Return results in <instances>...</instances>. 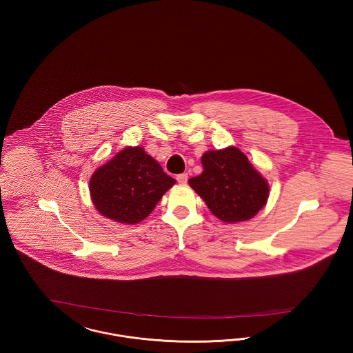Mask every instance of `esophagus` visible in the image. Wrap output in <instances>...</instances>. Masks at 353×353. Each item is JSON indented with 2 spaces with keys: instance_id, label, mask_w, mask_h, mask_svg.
Here are the masks:
<instances>
[{
  "instance_id": "obj_1",
  "label": "esophagus",
  "mask_w": 353,
  "mask_h": 353,
  "mask_svg": "<svg viewBox=\"0 0 353 353\" xmlns=\"http://www.w3.org/2000/svg\"><path fill=\"white\" fill-rule=\"evenodd\" d=\"M177 181H179L180 184H186V183H188V173L179 174V176H177Z\"/></svg>"
}]
</instances>
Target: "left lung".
I'll return each instance as SVG.
<instances>
[{
    "mask_svg": "<svg viewBox=\"0 0 353 353\" xmlns=\"http://www.w3.org/2000/svg\"><path fill=\"white\" fill-rule=\"evenodd\" d=\"M201 161L203 172L189 185L217 219L230 223L246 221L266 205L269 184L238 148L208 151Z\"/></svg>",
    "mask_w": 353,
    "mask_h": 353,
    "instance_id": "left-lung-1",
    "label": "left lung"
}]
</instances>
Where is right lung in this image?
Segmentation results:
<instances>
[{"mask_svg": "<svg viewBox=\"0 0 353 353\" xmlns=\"http://www.w3.org/2000/svg\"><path fill=\"white\" fill-rule=\"evenodd\" d=\"M174 183L141 147H127L94 172L90 193L103 216L134 225L151 214Z\"/></svg>", "mask_w": 353, "mask_h": 353, "instance_id": "obj_1", "label": "right lung"}]
</instances>
